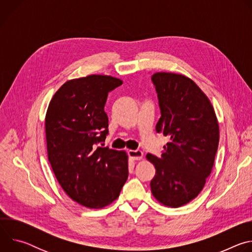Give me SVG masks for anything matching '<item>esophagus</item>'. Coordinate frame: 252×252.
<instances>
[{"label":"esophagus","mask_w":252,"mask_h":252,"mask_svg":"<svg viewBox=\"0 0 252 252\" xmlns=\"http://www.w3.org/2000/svg\"><path fill=\"white\" fill-rule=\"evenodd\" d=\"M128 156H129V158H130L131 159H133V160H140V159H142V158H143L142 152H141V151H138V150H135V151L130 150V151H128Z\"/></svg>","instance_id":"obj_1"}]
</instances>
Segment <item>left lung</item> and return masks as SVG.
Returning a JSON list of instances; mask_svg holds the SVG:
<instances>
[{
	"label": "left lung",
	"instance_id": "left-lung-1",
	"mask_svg": "<svg viewBox=\"0 0 252 252\" xmlns=\"http://www.w3.org/2000/svg\"><path fill=\"white\" fill-rule=\"evenodd\" d=\"M152 80L161 114L156 129L170 141L159 158L147 155L156 167L151 189L162 205L179 207L199 194L211 172L219 122L209 98L191 79L160 71Z\"/></svg>",
	"mask_w": 252,
	"mask_h": 252
}]
</instances>
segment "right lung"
<instances>
[{"label": "right lung", "instance_id": "right-lung-1", "mask_svg": "<svg viewBox=\"0 0 252 252\" xmlns=\"http://www.w3.org/2000/svg\"><path fill=\"white\" fill-rule=\"evenodd\" d=\"M123 81L103 75L65 82L46 114L48 158L58 182L74 201L101 208L115 201L128 176L125 151L96 147L109 132L107 94Z\"/></svg>", "mask_w": 252, "mask_h": 252}]
</instances>
